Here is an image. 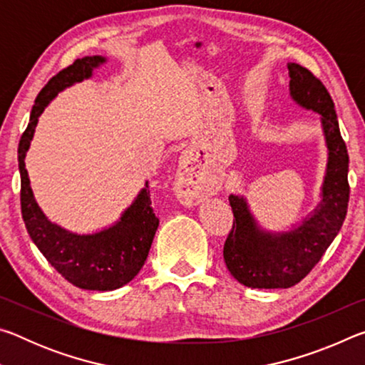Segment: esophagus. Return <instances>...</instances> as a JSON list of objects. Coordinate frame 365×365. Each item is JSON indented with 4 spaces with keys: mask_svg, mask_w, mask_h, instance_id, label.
Masks as SVG:
<instances>
[{
    "mask_svg": "<svg viewBox=\"0 0 365 365\" xmlns=\"http://www.w3.org/2000/svg\"><path fill=\"white\" fill-rule=\"evenodd\" d=\"M183 191H182V200L185 202H197L202 193V187L196 175H187L183 178Z\"/></svg>",
    "mask_w": 365,
    "mask_h": 365,
    "instance_id": "esophagus-1",
    "label": "esophagus"
}]
</instances>
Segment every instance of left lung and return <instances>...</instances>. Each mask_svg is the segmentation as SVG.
I'll return each instance as SVG.
<instances>
[{
  "instance_id": "obj_1",
  "label": "left lung",
  "mask_w": 365,
  "mask_h": 365,
  "mask_svg": "<svg viewBox=\"0 0 365 365\" xmlns=\"http://www.w3.org/2000/svg\"><path fill=\"white\" fill-rule=\"evenodd\" d=\"M289 96L299 108L320 115L327 169L320 201L287 230H267L251 212L243 195H230L233 227L224 245L230 274L248 288H289L312 270L341 228L349 201L348 150L339 133L335 104L325 86L306 67L288 63Z\"/></svg>"
}]
</instances>
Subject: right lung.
<instances>
[{
    "label": "right lung",
    "instance_id": "1",
    "mask_svg": "<svg viewBox=\"0 0 365 365\" xmlns=\"http://www.w3.org/2000/svg\"><path fill=\"white\" fill-rule=\"evenodd\" d=\"M108 63L104 56H86L77 59L67 69L61 71L45 85L36 96L30 113L27 130L19 141V172H21V206L22 219L27 232L46 261L56 269L67 282L82 289L113 292L127 285L143 267L150 252L159 219L151 207V195L145 187L138 191L132 205L123 209L119 220L93 233H77L49 220L36 202L26 156L34 140L38 117L58 93L69 86L93 77L95 69Z\"/></svg>",
    "mask_w": 365,
    "mask_h": 365
}]
</instances>
